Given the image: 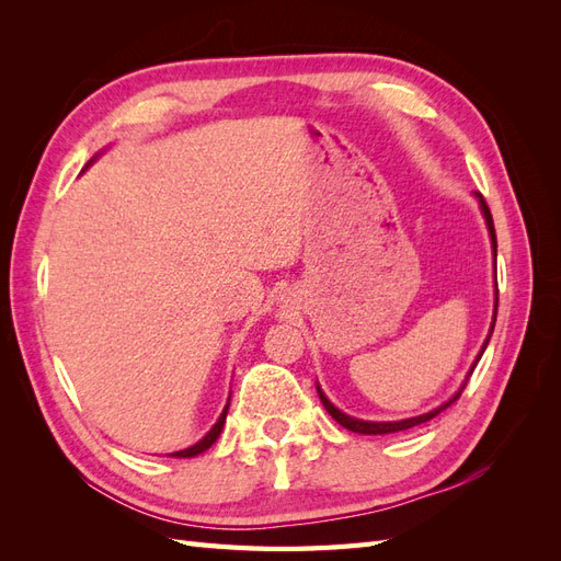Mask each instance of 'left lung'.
Instances as JSON below:
<instances>
[{
  "label": "left lung",
  "instance_id": "left-lung-1",
  "mask_svg": "<svg viewBox=\"0 0 561 561\" xmlns=\"http://www.w3.org/2000/svg\"><path fill=\"white\" fill-rule=\"evenodd\" d=\"M478 196H480L482 213H484V217H486V227H489V233H491V243H494V252H496V229H494V217H491V210H489V206H486L484 196H482V194H478ZM496 295H499V290H496ZM496 311H499V297H496ZM494 325H496V318H494V322H491V332H494ZM491 332H489V336H491ZM489 336H486V342H484V346H482V351H480V355H478V360L482 358V353H484V348H486V344H489ZM478 360H474V365H478ZM474 365H472V369H474ZM472 369H470V375H472ZM470 375H468V379H470ZM468 379H466V383H468ZM466 383H463L461 388H458V393H456L449 402H445L443 407H437V410H433V412H428V414L414 416V419L390 421V423H375V421H360V419L346 416L344 412H339L336 407H334L325 396H322V390H320V388H318V396H320V402L325 404V410L330 412V416H332L336 423H342L344 428H348V431H353V433H360V435H386V433H398V431L414 428V426H419V423H426V421H431L433 416H437L439 412H445L449 404H454L458 398H461Z\"/></svg>",
  "mask_w": 561,
  "mask_h": 561
}]
</instances>
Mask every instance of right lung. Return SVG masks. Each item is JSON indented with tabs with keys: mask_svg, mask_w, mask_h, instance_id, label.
<instances>
[{
	"mask_svg": "<svg viewBox=\"0 0 561 561\" xmlns=\"http://www.w3.org/2000/svg\"><path fill=\"white\" fill-rule=\"evenodd\" d=\"M227 410H229V404L225 407V412H222V416H219V421L215 423L213 426V431L201 439V443H196L194 447H190V449H182V451H175L173 456H178V458H190V456H196V454H203L206 449H210L213 445H215V439L219 437V433H222V426H225V419H227Z\"/></svg>",
	"mask_w": 561,
	"mask_h": 561,
	"instance_id": "right-lung-1",
	"label": "right lung"
}]
</instances>
